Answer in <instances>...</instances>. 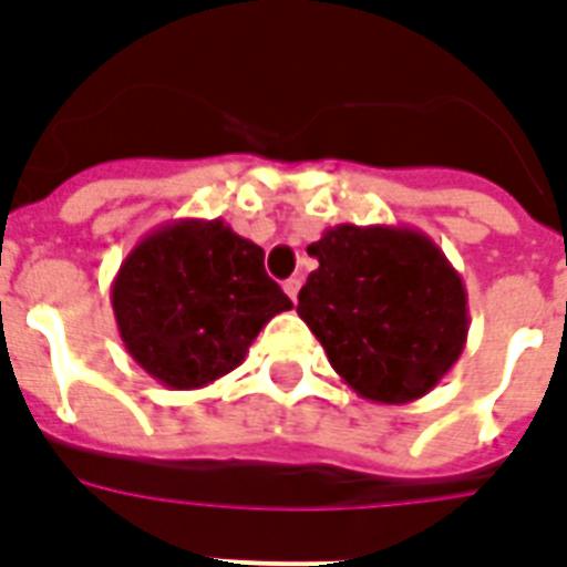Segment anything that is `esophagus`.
<instances>
[{"label": "esophagus", "mask_w": 567, "mask_h": 567, "mask_svg": "<svg viewBox=\"0 0 567 567\" xmlns=\"http://www.w3.org/2000/svg\"><path fill=\"white\" fill-rule=\"evenodd\" d=\"M300 285H302V279H300V276H291V279H288V282L282 285V288H285V293H288V297H291L293 302H297V293H300Z\"/></svg>", "instance_id": "1"}]
</instances>
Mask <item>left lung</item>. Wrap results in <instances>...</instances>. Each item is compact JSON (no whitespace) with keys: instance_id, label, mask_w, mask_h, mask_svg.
Wrapping results in <instances>:
<instances>
[{"instance_id":"left-lung-1","label":"left lung","mask_w":567,"mask_h":567,"mask_svg":"<svg viewBox=\"0 0 567 567\" xmlns=\"http://www.w3.org/2000/svg\"><path fill=\"white\" fill-rule=\"evenodd\" d=\"M297 315L348 386L378 404L422 399L461 360L464 279L434 240L404 226L327 228Z\"/></svg>"}]
</instances>
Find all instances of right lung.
<instances>
[{
    "instance_id": "add662e5",
    "label": "right lung",
    "mask_w": 567,
    "mask_h": 567,
    "mask_svg": "<svg viewBox=\"0 0 567 567\" xmlns=\"http://www.w3.org/2000/svg\"><path fill=\"white\" fill-rule=\"evenodd\" d=\"M112 312L133 360L168 389H202L244 362L293 302L267 276L265 249L223 219H175L130 249Z\"/></svg>"
}]
</instances>
